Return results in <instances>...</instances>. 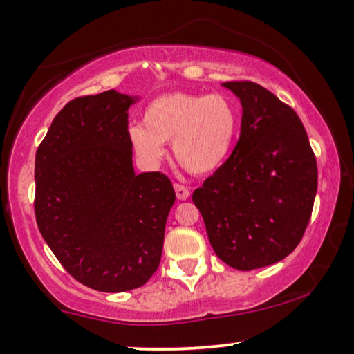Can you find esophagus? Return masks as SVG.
<instances>
[{"label":"esophagus","mask_w":354,"mask_h":354,"mask_svg":"<svg viewBox=\"0 0 354 354\" xmlns=\"http://www.w3.org/2000/svg\"><path fill=\"white\" fill-rule=\"evenodd\" d=\"M175 192L179 200H186L189 197V189L179 183H175Z\"/></svg>","instance_id":"1"}]
</instances>
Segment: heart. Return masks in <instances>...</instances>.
<instances>
[{"instance_id":"obj_1","label":"heart","mask_w":354,"mask_h":354,"mask_svg":"<svg viewBox=\"0 0 354 354\" xmlns=\"http://www.w3.org/2000/svg\"><path fill=\"white\" fill-rule=\"evenodd\" d=\"M143 125L129 131L136 156L147 165L165 157L167 143L184 170L209 175L227 159L239 129V111L223 93L176 92L154 100L145 111Z\"/></svg>"}]
</instances>
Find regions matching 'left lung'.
Instances as JSON below:
<instances>
[{"label":"left lung","mask_w":354,"mask_h":354,"mask_svg":"<svg viewBox=\"0 0 354 354\" xmlns=\"http://www.w3.org/2000/svg\"><path fill=\"white\" fill-rule=\"evenodd\" d=\"M243 106L232 154L195 189L216 256L236 270L281 261L307 229L318 167L295 111L251 81L224 82Z\"/></svg>","instance_id":"left-lung-1"}]
</instances>
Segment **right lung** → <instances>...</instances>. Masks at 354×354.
<instances>
[{
    "mask_svg": "<svg viewBox=\"0 0 354 354\" xmlns=\"http://www.w3.org/2000/svg\"><path fill=\"white\" fill-rule=\"evenodd\" d=\"M115 91L66 103L36 151L35 216L70 275L102 292L140 288L157 270L175 189L135 175L129 111Z\"/></svg>",
    "mask_w": 354,
    "mask_h": 354,
    "instance_id": "1",
    "label": "right lung"
}]
</instances>
